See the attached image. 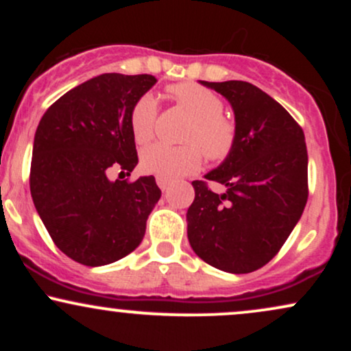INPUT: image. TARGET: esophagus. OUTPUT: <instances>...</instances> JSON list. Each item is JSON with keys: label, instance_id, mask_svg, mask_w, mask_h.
<instances>
[{"label": "esophagus", "instance_id": "1", "mask_svg": "<svg viewBox=\"0 0 351 351\" xmlns=\"http://www.w3.org/2000/svg\"><path fill=\"white\" fill-rule=\"evenodd\" d=\"M170 183H171V181L168 180V178H165V176H156V184H158V186L162 188L163 191H165V189H167L168 186H170Z\"/></svg>", "mask_w": 351, "mask_h": 351}]
</instances>
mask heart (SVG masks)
Listing matches in <instances>:
<instances>
[{
  "mask_svg": "<svg viewBox=\"0 0 351 351\" xmlns=\"http://www.w3.org/2000/svg\"><path fill=\"white\" fill-rule=\"evenodd\" d=\"M176 106L191 117L181 147L153 143L140 155V165L147 173L165 178H178L198 171L203 165V152L208 158L221 162L234 150L237 128L234 120L223 114L224 102L216 92L195 82H181L168 87ZM158 102L152 92L140 95L130 108L128 125L138 145L148 143L155 135ZM204 150L201 151L200 148Z\"/></svg>",
  "mask_w": 351,
  "mask_h": 351,
  "instance_id": "1",
  "label": "heart"
}]
</instances>
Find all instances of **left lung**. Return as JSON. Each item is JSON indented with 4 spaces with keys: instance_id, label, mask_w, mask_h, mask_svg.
I'll return each mask as SVG.
<instances>
[{
    "instance_id": "1",
    "label": "left lung",
    "mask_w": 351,
    "mask_h": 351,
    "mask_svg": "<svg viewBox=\"0 0 351 351\" xmlns=\"http://www.w3.org/2000/svg\"><path fill=\"white\" fill-rule=\"evenodd\" d=\"M234 110V150L204 178L193 181L188 239L196 256L219 271H257L280 251L308 198L305 136L292 115L259 87L244 80L206 82Z\"/></svg>"
}]
</instances>
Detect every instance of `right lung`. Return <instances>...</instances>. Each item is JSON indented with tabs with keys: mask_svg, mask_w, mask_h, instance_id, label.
Masks as SVG:
<instances>
[{
	"mask_svg": "<svg viewBox=\"0 0 351 351\" xmlns=\"http://www.w3.org/2000/svg\"><path fill=\"white\" fill-rule=\"evenodd\" d=\"M150 74H102L71 88L34 135L29 188L54 244L75 263L112 264L142 243L162 191L153 176L108 180L138 163L128 115L155 86Z\"/></svg>",
	"mask_w": 351,
	"mask_h": 351,
	"instance_id": "1",
	"label": "right lung"
}]
</instances>
